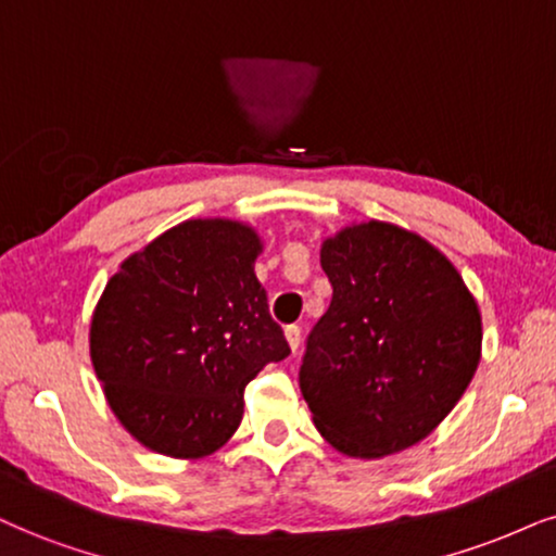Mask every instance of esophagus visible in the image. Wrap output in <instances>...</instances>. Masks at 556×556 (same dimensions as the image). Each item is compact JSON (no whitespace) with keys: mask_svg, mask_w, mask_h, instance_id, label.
I'll return each mask as SVG.
<instances>
[{"mask_svg":"<svg viewBox=\"0 0 556 556\" xmlns=\"http://www.w3.org/2000/svg\"><path fill=\"white\" fill-rule=\"evenodd\" d=\"M286 340H289L291 351L296 353V351H299V345H301V330H299L296 325H289V327H286Z\"/></svg>","mask_w":556,"mask_h":556,"instance_id":"1","label":"esophagus"}]
</instances>
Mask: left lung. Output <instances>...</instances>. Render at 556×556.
Masks as SVG:
<instances>
[{"label": "left lung", "mask_w": 556, "mask_h": 556, "mask_svg": "<svg viewBox=\"0 0 556 556\" xmlns=\"http://www.w3.org/2000/svg\"><path fill=\"white\" fill-rule=\"evenodd\" d=\"M319 263L332 301L299 371L312 420L345 456L400 454L467 392L482 355L477 301L428 239L374 218L325 239Z\"/></svg>", "instance_id": "8db88e82"}]
</instances>
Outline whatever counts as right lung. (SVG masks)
Returning <instances> with one entry per match:
<instances>
[{"instance_id":"add662e5","label":"right lung","mask_w":556,"mask_h":556,"mask_svg":"<svg viewBox=\"0 0 556 556\" xmlns=\"http://www.w3.org/2000/svg\"><path fill=\"white\" fill-rule=\"evenodd\" d=\"M263 239L231 218H190L134 252L89 321L102 392L136 441L201 458L235 435L244 387L291 353L255 276Z\"/></svg>"}]
</instances>
